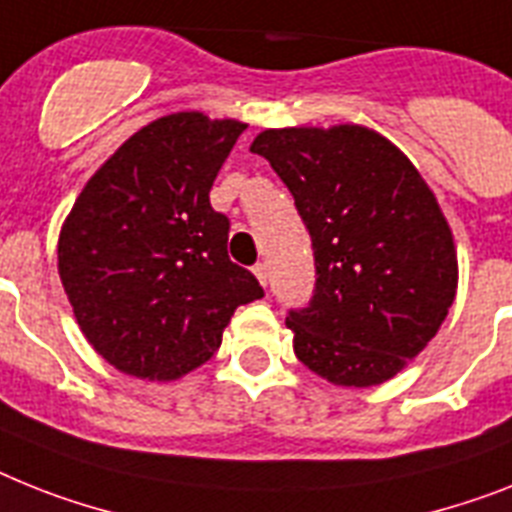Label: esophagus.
Masks as SVG:
<instances>
[{"instance_id": "obj_1", "label": "esophagus", "mask_w": 512, "mask_h": 512, "mask_svg": "<svg viewBox=\"0 0 512 512\" xmlns=\"http://www.w3.org/2000/svg\"><path fill=\"white\" fill-rule=\"evenodd\" d=\"M253 274H256V277H259V282L261 285H269V266L264 264V261H261V264H256L253 266Z\"/></svg>"}]
</instances>
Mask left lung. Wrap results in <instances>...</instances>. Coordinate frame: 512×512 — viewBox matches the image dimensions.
<instances>
[{"instance_id":"1","label":"left lung","mask_w":512,"mask_h":512,"mask_svg":"<svg viewBox=\"0 0 512 512\" xmlns=\"http://www.w3.org/2000/svg\"><path fill=\"white\" fill-rule=\"evenodd\" d=\"M311 235V301L290 308L298 361L342 387L395 377L445 322L458 287L453 232L424 177L358 125L256 135Z\"/></svg>"}]
</instances>
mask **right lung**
I'll list each match as a JSON object with an SVG mask.
<instances>
[{
    "instance_id": "obj_1",
    "label": "right lung",
    "mask_w": 512,
    "mask_h": 512,
    "mask_svg": "<svg viewBox=\"0 0 512 512\" xmlns=\"http://www.w3.org/2000/svg\"><path fill=\"white\" fill-rule=\"evenodd\" d=\"M243 122L180 112L109 156L59 235V280L101 358L141 379L209 361L259 280L227 256L230 219L209 190Z\"/></svg>"
}]
</instances>
